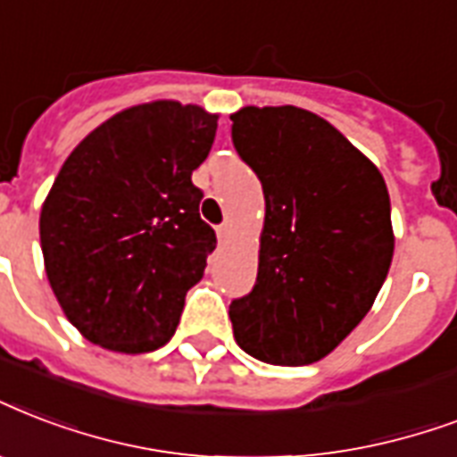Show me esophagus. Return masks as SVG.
<instances>
[{"label":"esophagus","instance_id":"1","mask_svg":"<svg viewBox=\"0 0 457 457\" xmlns=\"http://www.w3.org/2000/svg\"><path fill=\"white\" fill-rule=\"evenodd\" d=\"M229 235H232L229 225H220V228H218V239H220V242H228Z\"/></svg>","mask_w":457,"mask_h":457}]
</instances>
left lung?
Wrapping results in <instances>:
<instances>
[{
    "label": "left lung",
    "mask_w": 457,
    "mask_h": 457,
    "mask_svg": "<svg viewBox=\"0 0 457 457\" xmlns=\"http://www.w3.org/2000/svg\"><path fill=\"white\" fill-rule=\"evenodd\" d=\"M229 120L266 198L256 285L229 304L235 340L266 364H313L360 326L388 275V189L378 167L309 110L249 104Z\"/></svg>",
    "instance_id": "8db88e82"
}]
</instances>
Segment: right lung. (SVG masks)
I'll return each instance as SVG.
<instances>
[{"label": "right lung", "mask_w": 457, "mask_h": 457, "mask_svg": "<svg viewBox=\"0 0 457 457\" xmlns=\"http://www.w3.org/2000/svg\"><path fill=\"white\" fill-rule=\"evenodd\" d=\"M215 129L218 114L198 104L153 100L103 121L64 160L40 246L62 312L93 345L141 354L174 336L218 244L191 182Z\"/></svg>", "instance_id": "obj_1"}]
</instances>
